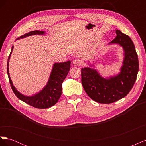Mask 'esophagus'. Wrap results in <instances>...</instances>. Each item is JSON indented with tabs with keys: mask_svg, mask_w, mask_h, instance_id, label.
Returning <instances> with one entry per match:
<instances>
[{
	"mask_svg": "<svg viewBox=\"0 0 146 146\" xmlns=\"http://www.w3.org/2000/svg\"><path fill=\"white\" fill-rule=\"evenodd\" d=\"M72 64L76 66H80L81 65V61L79 60H74L72 61Z\"/></svg>",
	"mask_w": 146,
	"mask_h": 146,
	"instance_id": "obj_1",
	"label": "esophagus"
}]
</instances>
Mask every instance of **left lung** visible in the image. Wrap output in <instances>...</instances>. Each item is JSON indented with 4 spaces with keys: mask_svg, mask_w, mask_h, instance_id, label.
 I'll list each match as a JSON object with an SVG mask.
<instances>
[{
    "mask_svg": "<svg viewBox=\"0 0 146 146\" xmlns=\"http://www.w3.org/2000/svg\"><path fill=\"white\" fill-rule=\"evenodd\" d=\"M117 36L108 45L123 48V60L120 72L105 78L98 70L85 67L82 70V83L91 99L100 104H110L126 96L133 88L139 70V61L133 41L128 35L116 30ZM90 67L94 65L90 64Z\"/></svg>",
    "mask_w": 146,
    "mask_h": 146,
    "instance_id": "obj_1",
    "label": "left lung"
}]
</instances>
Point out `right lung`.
<instances>
[{
    "mask_svg": "<svg viewBox=\"0 0 146 146\" xmlns=\"http://www.w3.org/2000/svg\"><path fill=\"white\" fill-rule=\"evenodd\" d=\"M45 33L44 31H31V32L22 35L19 38H17L16 40L32 36V35H43ZM13 50V46H12L10 54L8 56L7 70L11 87L15 95L22 101L35 108L44 109L54 105L61 97V92H62V83L70 70V61H68L63 63H55L53 65L46 86L43 88V89L38 93L32 96H25L16 90L15 86L13 85L10 76L9 68H8L9 63H9Z\"/></svg>",
    "mask_w": 146,
    "mask_h": 146,
    "instance_id": "add662e5",
    "label": "right lung"
}]
</instances>
